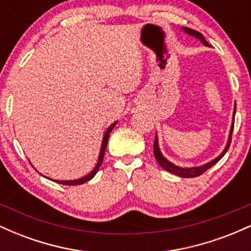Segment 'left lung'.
<instances>
[{
    "mask_svg": "<svg viewBox=\"0 0 251 251\" xmlns=\"http://www.w3.org/2000/svg\"><path fill=\"white\" fill-rule=\"evenodd\" d=\"M181 29L185 31L186 34H189V35H191V36L196 37V39L201 40V42L203 43V45L209 46V43L205 41V39H204L203 35H201L200 31H196L194 29H190V28H188V27H183V28H181ZM235 113H236V103H235V108H234V117H235ZM232 129H234V123H232L231 128H230L229 139H227L226 146V149L223 150V152H222V153L218 155V157H216L215 159H212L211 162L204 164V165H201V166H196V168H180V166H177V165H175V164H172L171 162H169V160L166 159V158L162 154V152H160L157 135H155L154 144H153V154H154V158H155V160H157V162H158V164H159V165L162 166L164 170H166V171L171 172V174L177 175V176H179V177H183V178L197 177V176H201V174H204V172H205L208 169L211 168V166H214L215 164L217 163L218 160H221L222 158H223V155L226 153L227 149H229V146H230V143H231Z\"/></svg>",
    "mask_w": 251,
    "mask_h": 251,
    "instance_id": "8db88e82",
    "label": "left lung"
}]
</instances>
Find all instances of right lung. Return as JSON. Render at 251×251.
Returning a JSON list of instances; mask_svg holds the SVG:
<instances>
[{"label":"right lung","instance_id":"1","mask_svg":"<svg viewBox=\"0 0 251 251\" xmlns=\"http://www.w3.org/2000/svg\"><path fill=\"white\" fill-rule=\"evenodd\" d=\"M116 125H117V122H114L111 126H108V128L106 129V132H105V133H103L101 149H100V153H99V159H98V163H97L96 168L93 169V171L89 172L87 176H83L82 178H79V179H74V180H55V179H53V181H56V183L63 184V185H80V184H83V183H86V181L91 180L92 178H93L94 176L97 175L98 170H99L100 165H101V163H102V160H103V154H105L106 148H107V142H108L109 133H111V131L114 128V126H116Z\"/></svg>","mask_w":251,"mask_h":251}]
</instances>
